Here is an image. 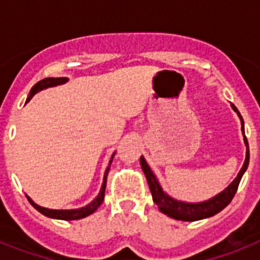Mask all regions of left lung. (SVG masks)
<instances>
[{
  "instance_id": "obj_1",
  "label": "left lung",
  "mask_w": 260,
  "mask_h": 260,
  "mask_svg": "<svg viewBox=\"0 0 260 260\" xmlns=\"http://www.w3.org/2000/svg\"><path fill=\"white\" fill-rule=\"evenodd\" d=\"M232 109L238 113L240 121H242V132L243 136H244V144L247 147L246 151V160H244V165L239 171L238 177L235 178L234 181L231 182L230 185L226 186L225 189L222 190L221 193L216 194L214 197L206 200V201L202 202H185L179 201V200H175L171 196L165 191L162 189V186L159 183L158 178L154 174V171L151 170V167L148 166V163L146 162L144 156H140V165H142V170L144 173L147 178V182H148V186H150L151 194H152V200L158 205L159 210L162 213L167 214L169 217L175 218V220H181V221H197V220H202V218L212 217L214 214H217L218 212H221L224 208H225L234 198L236 190H238V186L240 183V179H242L243 174L246 173L247 167H248V163H250V150H248V142H247L246 135H244V121H243V117L239 113V110L236 109V106L234 104H231Z\"/></svg>"
}]
</instances>
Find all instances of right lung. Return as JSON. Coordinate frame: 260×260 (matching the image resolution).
Returning <instances> with one entry per match:
<instances>
[{
    "label": "right lung",
    "mask_w": 260,
    "mask_h": 260,
    "mask_svg": "<svg viewBox=\"0 0 260 260\" xmlns=\"http://www.w3.org/2000/svg\"><path fill=\"white\" fill-rule=\"evenodd\" d=\"M69 81V78H44L42 81H39L36 85H35L29 91V95L26 98V102L30 101V98L34 97L35 94L39 93V91H42L44 89H48V87H54V86H58V85H63V83H66ZM114 154L112 155V158L109 160V166L106 167L105 174H104V181H102V186H101V190H100V193L95 198H94L93 201L87 204L86 206H82V208H79V209H48V208H43V206L38 205L36 202L32 201V198L28 197V201L30 202V205L34 206L35 209L39 210L40 213L47 216V217H51V218H56V220H66V221H71V220H79V218H83L89 216V214L94 213L95 210L98 209V206L101 205L102 201H104V196H105V187H106V178H108V173H109V169H110V165H112V160L114 158Z\"/></svg>",
    "instance_id": "obj_1"
}]
</instances>
